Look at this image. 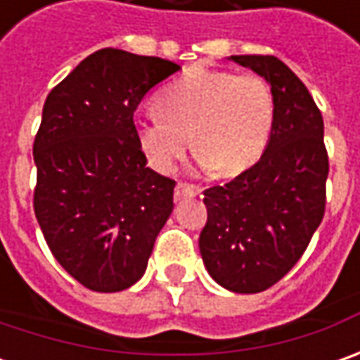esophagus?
<instances>
[{
	"mask_svg": "<svg viewBox=\"0 0 360 360\" xmlns=\"http://www.w3.org/2000/svg\"><path fill=\"white\" fill-rule=\"evenodd\" d=\"M200 186H194V184H186V182H178V186L174 190V198L176 200H182V198H190V196H196L200 194Z\"/></svg>",
	"mask_w": 360,
	"mask_h": 360,
	"instance_id": "1",
	"label": "esophagus"
}]
</instances>
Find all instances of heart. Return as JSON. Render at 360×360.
Returning <instances> with one entry per match:
<instances>
[{"instance_id":"obj_1","label":"heart","mask_w":360,"mask_h":360,"mask_svg":"<svg viewBox=\"0 0 360 360\" xmlns=\"http://www.w3.org/2000/svg\"><path fill=\"white\" fill-rule=\"evenodd\" d=\"M156 108L134 120V136L160 174L172 172L192 142L200 168L238 176L260 160L274 122L272 91L262 77L220 70H190L160 91Z\"/></svg>"}]
</instances>
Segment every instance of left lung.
Listing matches in <instances>:
<instances>
[{"label": "left lung", "mask_w": 360, "mask_h": 360, "mask_svg": "<svg viewBox=\"0 0 360 360\" xmlns=\"http://www.w3.org/2000/svg\"><path fill=\"white\" fill-rule=\"evenodd\" d=\"M266 79L274 122L264 154L224 186L204 190L208 210L200 255L208 274L232 292L278 283L307 250L325 214V124L307 86L274 56H230Z\"/></svg>", "instance_id": "left-lung-1"}]
</instances>
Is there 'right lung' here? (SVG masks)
I'll return each mask as SVG.
<instances>
[{"mask_svg": "<svg viewBox=\"0 0 360 360\" xmlns=\"http://www.w3.org/2000/svg\"><path fill=\"white\" fill-rule=\"evenodd\" d=\"M180 72L162 58L104 48L49 91L34 142L35 218L51 255L96 292L144 276L176 182L146 166L134 112Z\"/></svg>", "mask_w": 360, "mask_h": 360, "instance_id": "add662e5", "label": "right lung"}]
</instances>
